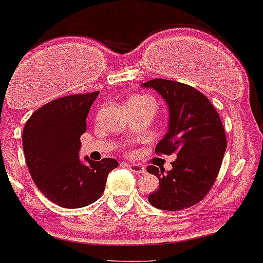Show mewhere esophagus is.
Masks as SVG:
<instances>
[{
    "label": "esophagus",
    "instance_id": "obj_1",
    "mask_svg": "<svg viewBox=\"0 0 263 263\" xmlns=\"http://www.w3.org/2000/svg\"><path fill=\"white\" fill-rule=\"evenodd\" d=\"M126 166L132 170V172L136 173V174H143V173H145V167L138 165V163H126Z\"/></svg>",
    "mask_w": 263,
    "mask_h": 263
}]
</instances>
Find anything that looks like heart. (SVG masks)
<instances>
[{
    "label": "heart",
    "mask_w": 263,
    "mask_h": 263,
    "mask_svg": "<svg viewBox=\"0 0 263 263\" xmlns=\"http://www.w3.org/2000/svg\"><path fill=\"white\" fill-rule=\"evenodd\" d=\"M134 100H145V98H141V97H136V98H132L130 101H134Z\"/></svg>",
    "instance_id": "heart-1"
}]
</instances>
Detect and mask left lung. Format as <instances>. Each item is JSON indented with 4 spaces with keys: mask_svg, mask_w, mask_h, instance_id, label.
Instances as JSON below:
<instances>
[{
    "mask_svg": "<svg viewBox=\"0 0 263 263\" xmlns=\"http://www.w3.org/2000/svg\"><path fill=\"white\" fill-rule=\"evenodd\" d=\"M154 89L169 110L167 132L156 152L177 154L173 169L156 166L146 170L159 179L147 201L161 210H181L201 201L212 189L226 152L225 129L215 107L194 87L176 81L156 80L141 85Z\"/></svg>",
    "mask_w": 263,
    "mask_h": 263,
    "instance_id": "1",
    "label": "left lung"
}]
</instances>
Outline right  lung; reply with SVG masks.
Wrapping results in <instances>:
<instances>
[{
    "label": "right lung",
    "mask_w": 263,
    "mask_h": 263,
    "mask_svg": "<svg viewBox=\"0 0 263 263\" xmlns=\"http://www.w3.org/2000/svg\"><path fill=\"white\" fill-rule=\"evenodd\" d=\"M100 91L74 94L44 105L28 120L22 146L30 176L51 202L66 209L90 205L104 193L114 158H80V137Z\"/></svg>",
    "instance_id": "1"
}]
</instances>
